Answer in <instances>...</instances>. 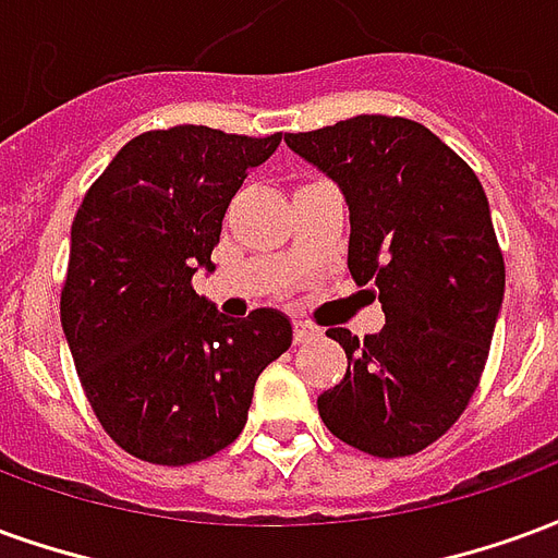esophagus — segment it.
<instances>
[{"mask_svg": "<svg viewBox=\"0 0 558 558\" xmlns=\"http://www.w3.org/2000/svg\"><path fill=\"white\" fill-rule=\"evenodd\" d=\"M292 338H295V343H307V340L316 338V328L302 323V319H295V323H292Z\"/></svg>", "mask_w": 558, "mask_h": 558, "instance_id": "obj_1", "label": "esophagus"}]
</instances>
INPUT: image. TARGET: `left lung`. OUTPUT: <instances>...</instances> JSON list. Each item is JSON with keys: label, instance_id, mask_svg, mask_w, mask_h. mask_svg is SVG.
I'll list each match as a JSON object with an SVG mask.
<instances>
[{"label": "left lung", "instance_id": "obj_1", "mask_svg": "<svg viewBox=\"0 0 558 558\" xmlns=\"http://www.w3.org/2000/svg\"><path fill=\"white\" fill-rule=\"evenodd\" d=\"M350 206V266L386 326L359 340L328 328L347 376L319 418L374 457L418 454L475 395L505 295V259L478 175L433 131L400 116H355L283 134Z\"/></svg>", "mask_w": 558, "mask_h": 558}]
</instances>
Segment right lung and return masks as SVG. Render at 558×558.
Segmentation results:
<instances>
[{
    "mask_svg": "<svg viewBox=\"0 0 558 558\" xmlns=\"http://www.w3.org/2000/svg\"><path fill=\"white\" fill-rule=\"evenodd\" d=\"M280 134L206 125L146 131L110 160L71 223L62 331L83 391L119 448L158 466L218 454L242 433L254 386L290 350L271 307L242 323L196 295L227 206Z\"/></svg>",
    "mask_w": 558,
    "mask_h": 558,
    "instance_id": "obj_1",
    "label": "right lung"
}]
</instances>
